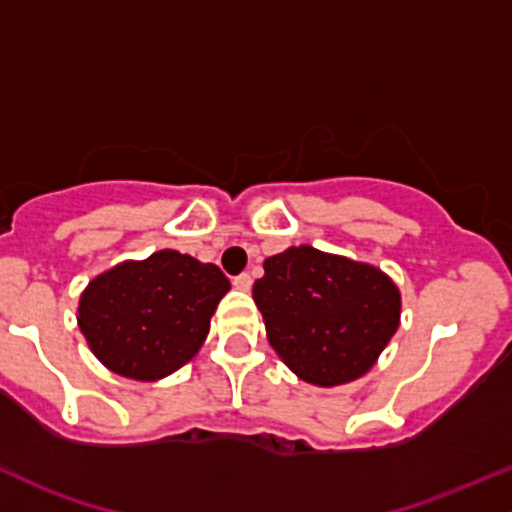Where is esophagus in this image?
Instances as JSON below:
<instances>
[{
  "label": "esophagus",
  "mask_w": 512,
  "mask_h": 512,
  "mask_svg": "<svg viewBox=\"0 0 512 512\" xmlns=\"http://www.w3.org/2000/svg\"><path fill=\"white\" fill-rule=\"evenodd\" d=\"M233 286H235V289H240V291H250L252 289V277H250V274H240V277L233 279Z\"/></svg>",
  "instance_id": "esophagus-1"
}]
</instances>
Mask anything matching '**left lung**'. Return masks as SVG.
<instances>
[{
    "instance_id": "left-lung-1",
    "label": "left lung",
    "mask_w": 512,
    "mask_h": 512,
    "mask_svg": "<svg viewBox=\"0 0 512 512\" xmlns=\"http://www.w3.org/2000/svg\"><path fill=\"white\" fill-rule=\"evenodd\" d=\"M252 299L279 359L325 389L367 374L401 325V291L389 274L311 245L267 257Z\"/></svg>"
}]
</instances>
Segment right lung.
<instances>
[{"label":"right lung","mask_w":512,"mask_h":512,"mask_svg":"<svg viewBox=\"0 0 512 512\" xmlns=\"http://www.w3.org/2000/svg\"><path fill=\"white\" fill-rule=\"evenodd\" d=\"M230 291L226 274L177 250H157L97 274L82 291L77 325L109 372L160 381L194 359Z\"/></svg>","instance_id":"1"}]
</instances>
